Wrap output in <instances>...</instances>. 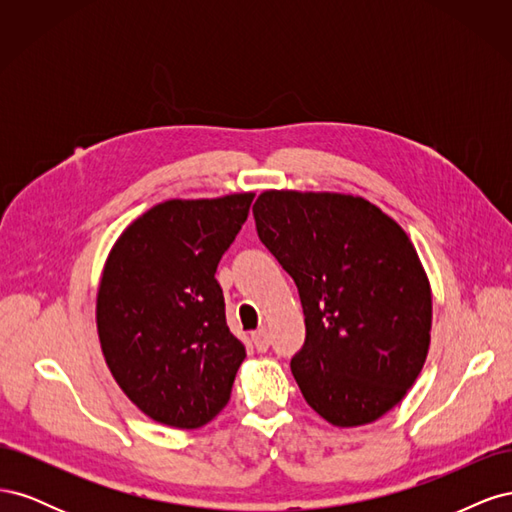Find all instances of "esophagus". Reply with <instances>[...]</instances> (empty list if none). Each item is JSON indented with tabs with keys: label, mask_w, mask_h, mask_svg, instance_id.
Listing matches in <instances>:
<instances>
[{
	"label": "esophagus",
	"mask_w": 512,
	"mask_h": 512,
	"mask_svg": "<svg viewBox=\"0 0 512 512\" xmlns=\"http://www.w3.org/2000/svg\"><path fill=\"white\" fill-rule=\"evenodd\" d=\"M252 339H254V346H256V350H258V352H265V350L269 348V344H271V339H269L267 329H258V331H254Z\"/></svg>",
	"instance_id": "esophagus-1"
}]
</instances>
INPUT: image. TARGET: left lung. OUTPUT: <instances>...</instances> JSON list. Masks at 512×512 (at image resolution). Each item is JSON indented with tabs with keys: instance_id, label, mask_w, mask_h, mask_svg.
<instances>
[{
	"instance_id": "obj_1",
	"label": "left lung",
	"mask_w": 512,
	"mask_h": 512,
	"mask_svg": "<svg viewBox=\"0 0 512 512\" xmlns=\"http://www.w3.org/2000/svg\"><path fill=\"white\" fill-rule=\"evenodd\" d=\"M252 211L299 288L305 344L290 369L305 401L335 427L378 421L429 350L431 288L412 241L361 196L267 190Z\"/></svg>"
}]
</instances>
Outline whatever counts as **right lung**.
<instances>
[{"label": "right lung", "instance_id": "1", "mask_svg": "<svg viewBox=\"0 0 512 512\" xmlns=\"http://www.w3.org/2000/svg\"><path fill=\"white\" fill-rule=\"evenodd\" d=\"M252 200H166L123 230L106 258L96 301L104 361L162 425L198 429L228 404L245 346L228 329L215 271Z\"/></svg>", "mask_w": 512, "mask_h": 512}]
</instances>
